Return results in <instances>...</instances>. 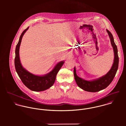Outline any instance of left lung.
<instances>
[{
  "label": "left lung",
  "mask_w": 126,
  "mask_h": 126,
  "mask_svg": "<svg viewBox=\"0 0 126 126\" xmlns=\"http://www.w3.org/2000/svg\"><path fill=\"white\" fill-rule=\"evenodd\" d=\"M107 32L110 38L111 45L113 47L114 56V62L110 71L105 75L97 79L88 81L79 77L76 74V68L74 67V75L75 81L79 87L86 91L96 92L105 89L111 82L117 71L119 63V57L118 56L117 46L114 42L113 37L112 34L107 30Z\"/></svg>",
  "instance_id": "obj_1"
}]
</instances>
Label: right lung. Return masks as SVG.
Listing matches in <instances>:
<instances>
[{
	"label": "right lung",
	"mask_w": 126,
	"mask_h": 126,
	"mask_svg": "<svg viewBox=\"0 0 126 126\" xmlns=\"http://www.w3.org/2000/svg\"><path fill=\"white\" fill-rule=\"evenodd\" d=\"M29 28L28 27L23 32L20 37L18 44L16 46V57L15 59V68L20 79L27 88L35 92L43 91L49 88L53 85L57 74L64 62L63 61L59 62L51 72L42 76L33 75L24 68L20 61L19 48L22 37Z\"/></svg>",
	"instance_id": "1"
}]
</instances>
